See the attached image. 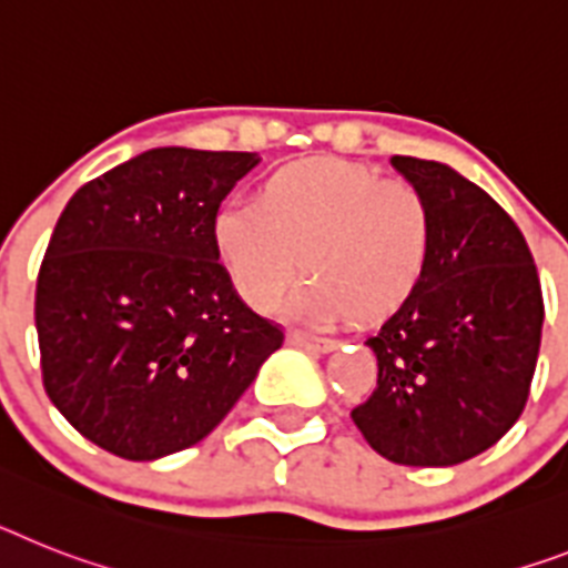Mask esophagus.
Masks as SVG:
<instances>
[{
  "label": "esophagus",
  "instance_id": "34e87169",
  "mask_svg": "<svg viewBox=\"0 0 568 568\" xmlns=\"http://www.w3.org/2000/svg\"><path fill=\"white\" fill-rule=\"evenodd\" d=\"M288 343L303 346V349H314V352H332L337 346V341H332V337L306 335V332H292V335H288Z\"/></svg>",
  "mask_w": 568,
  "mask_h": 568
}]
</instances>
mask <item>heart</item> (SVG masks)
<instances>
[{"mask_svg":"<svg viewBox=\"0 0 568 568\" xmlns=\"http://www.w3.org/2000/svg\"><path fill=\"white\" fill-rule=\"evenodd\" d=\"M213 245L254 308L274 306L303 265L312 276L288 303L297 321L332 323L349 312L373 321L398 312L424 283L433 213L407 181L306 159L271 173L260 199H227L213 216Z\"/></svg>","mask_w":568,"mask_h":568,"instance_id":"obj_1","label":"heart"}]
</instances>
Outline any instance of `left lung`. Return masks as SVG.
Here are the masks:
<instances>
[{
  "mask_svg": "<svg viewBox=\"0 0 568 568\" xmlns=\"http://www.w3.org/2000/svg\"><path fill=\"white\" fill-rule=\"evenodd\" d=\"M433 213L430 268L366 346L378 384L352 422L395 465L450 468L511 430L542 335L535 256L483 187L438 161L393 155Z\"/></svg>",
  "mask_w": 568,
  "mask_h": 568,
  "instance_id": "1",
  "label": "left lung"
}]
</instances>
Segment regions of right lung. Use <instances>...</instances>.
I'll return each mask as SVG.
<instances>
[{
	"mask_svg": "<svg viewBox=\"0 0 568 568\" xmlns=\"http://www.w3.org/2000/svg\"><path fill=\"white\" fill-rule=\"evenodd\" d=\"M256 164L159 146L83 184L57 219L33 303L42 384L109 454L152 462L202 442L283 346L213 245L219 204Z\"/></svg>",
	"mask_w": 568,
	"mask_h": 568,
	"instance_id": "1",
	"label": "right lung"
}]
</instances>
